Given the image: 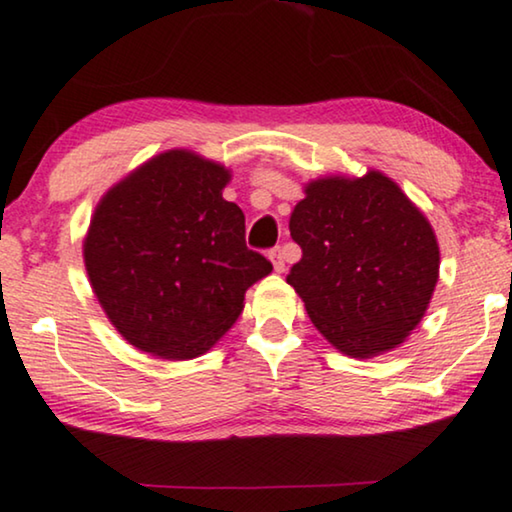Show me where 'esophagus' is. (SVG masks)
I'll return each mask as SVG.
<instances>
[{"label": "esophagus", "instance_id": "1", "mask_svg": "<svg viewBox=\"0 0 512 512\" xmlns=\"http://www.w3.org/2000/svg\"><path fill=\"white\" fill-rule=\"evenodd\" d=\"M269 259L273 262V269H276L278 273H283V271H285V257H283V250H280V248L271 250V253H269Z\"/></svg>", "mask_w": 512, "mask_h": 512}]
</instances>
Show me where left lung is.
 <instances>
[{
    "label": "left lung",
    "instance_id": "obj_1",
    "mask_svg": "<svg viewBox=\"0 0 512 512\" xmlns=\"http://www.w3.org/2000/svg\"><path fill=\"white\" fill-rule=\"evenodd\" d=\"M290 234L304 255L287 283L338 352L385 355L420 325L441 250L424 213L383 171L308 181Z\"/></svg>",
    "mask_w": 512,
    "mask_h": 512
}]
</instances>
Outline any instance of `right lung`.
<instances>
[{"label":"right lung","instance_id":"right-lung-1","mask_svg":"<svg viewBox=\"0 0 512 512\" xmlns=\"http://www.w3.org/2000/svg\"><path fill=\"white\" fill-rule=\"evenodd\" d=\"M225 164L164 150L99 199L83 239L92 292L115 331L153 357L194 359L234 327L271 262L246 246Z\"/></svg>","mask_w":512,"mask_h":512}]
</instances>
